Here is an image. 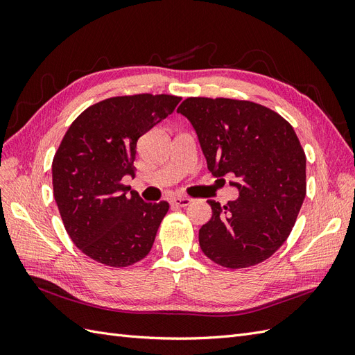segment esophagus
Segmentation results:
<instances>
[{
  "label": "esophagus",
  "instance_id": "34e87169",
  "mask_svg": "<svg viewBox=\"0 0 355 355\" xmlns=\"http://www.w3.org/2000/svg\"><path fill=\"white\" fill-rule=\"evenodd\" d=\"M170 202L173 204V206H176V207H187V206H189V204L192 202V200L187 198V197H175V198L170 200Z\"/></svg>",
  "mask_w": 355,
  "mask_h": 355
}]
</instances>
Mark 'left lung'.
<instances>
[{"label": "left lung", "instance_id": "left-lung-1", "mask_svg": "<svg viewBox=\"0 0 355 355\" xmlns=\"http://www.w3.org/2000/svg\"><path fill=\"white\" fill-rule=\"evenodd\" d=\"M178 112L194 127L207 168L230 175L239 198L220 206L198 232L202 253L231 270L274 254L292 231L306 194V158L283 116L247 101L188 98Z\"/></svg>", "mask_w": 355, "mask_h": 355}]
</instances>
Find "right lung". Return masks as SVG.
<instances>
[{
    "label": "right lung",
    "mask_w": 355,
    "mask_h": 355,
    "mask_svg": "<svg viewBox=\"0 0 355 355\" xmlns=\"http://www.w3.org/2000/svg\"><path fill=\"white\" fill-rule=\"evenodd\" d=\"M170 94L120 96L75 120L53 159V191L71 240L92 259L123 268L149 253L168 202H145L121 184L139 137L175 111Z\"/></svg>",
    "instance_id": "1"
}]
</instances>
